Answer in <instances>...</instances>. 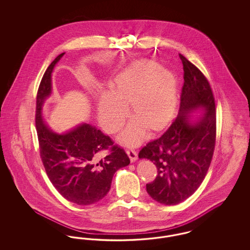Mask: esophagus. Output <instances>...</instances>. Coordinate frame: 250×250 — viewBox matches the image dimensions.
Returning a JSON list of instances; mask_svg holds the SVG:
<instances>
[{"label":"esophagus","mask_w":250,"mask_h":250,"mask_svg":"<svg viewBox=\"0 0 250 250\" xmlns=\"http://www.w3.org/2000/svg\"><path fill=\"white\" fill-rule=\"evenodd\" d=\"M126 154H127V155L129 156L130 161L132 163L138 160V154H137V152H135L134 150H132V149L127 150V151H126Z\"/></svg>","instance_id":"obj_1"}]
</instances>
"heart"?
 <instances>
[{
    "mask_svg": "<svg viewBox=\"0 0 250 250\" xmlns=\"http://www.w3.org/2000/svg\"><path fill=\"white\" fill-rule=\"evenodd\" d=\"M136 113L122 131L119 142L127 146L143 142L149 127L160 130L170 121L177 105L174 75L155 62L142 60L119 73L97 102V115L104 130H118L129 114Z\"/></svg>",
    "mask_w": 250,
    "mask_h": 250,
    "instance_id": "b5f03b06",
    "label": "heart"
}]
</instances>
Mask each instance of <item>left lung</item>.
<instances>
[{"instance_id":"left-lung-1","label":"left lung","mask_w":250,"mask_h":250,"mask_svg":"<svg viewBox=\"0 0 250 250\" xmlns=\"http://www.w3.org/2000/svg\"><path fill=\"white\" fill-rule=\"evenodd\" d=\"M184 86L177 118L139 157L154 162L157 176L146 190L155 202L175 205L199 188L211 164L215 143V105L204 75L182 54ZM202 111L199 115L195 112Z\"/></svg>"}]
</instances>
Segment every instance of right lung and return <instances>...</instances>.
I'll return each instance as SVG.
<instances>
[{
  "label": "right lung",
  "instance_id": "add662e5",
  "mask_svg": "<svg viewBox=\"0 0 250 250\" xmlns=\"http://www.w3.org/2000/svg\"><path fill=\"white\" fill-rule=\"evenodd\" d=\"M64 53L49 64L37 93L36 125L40 156L50 182L64 199L78 205H90L107 195L114 173L128 166L130 160L109 137L90 124L57 133L44 121L43 106L52 93L51 75ZM108 146L112 152L101 157L102 151Z\"/></svg>",
  "mask_w": 250,
  "mask_h": 250
}]
</instances>
